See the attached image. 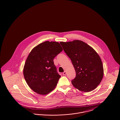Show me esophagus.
<instances>
[{
  "instance_id": "1",
  "label": "esophagus",
  "mask_w": 120,
  "mask_h": 120,
  "mask_svg": "<svg viewBox=\"0 0 120 120\" xmlns=\"http://www.w3.org/2000/svg\"><path fill=\"white\" fill-rule=\"evenodd\" d=\"M63 75H66V72L65 71H64L63 73Z\"/></svg>"
}]
</instances>
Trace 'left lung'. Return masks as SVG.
I'll return each mask as SVG.
<instances>
[{"label":"left lung","instance_id":"left-lung-1","mask_svg":"<svg viewBox=\"0 0 120 120\" xmlns=\"http://www.w3.org/2000/svg\"><path fill=\"white\" fill-rule=\"evenodd\" d=\"M60 44L71 59L76 72L75 78L71 80L73 86L83 92L95 90L104 75L103 64L97 52L81 40L60 42Z\"/></svg>","mask_w":120,"mask_h":120}]
</instances>
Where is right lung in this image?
I'll return each instance as SVG.
<instances>
[{"mask_svg": "<svg viewBox=\"0 0 120 120\" xmlns=\"http://www.w3.org/2000/svg\"><path fill=\"white\" fill-rule=\"evenodd\" d=\"M62 50L59 43L48 41L32 49L26 60L23 74L28 85L35 92L45 95L56 87L60 75L53 60Z\"/></svg>", "mask_w": 120, "mask_h": 120, "instance_id": "add662e5", "label": "right lung"}]
</instances>
